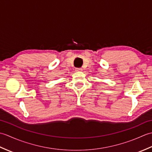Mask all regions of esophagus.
Listing matches in <instances>:
<instances>
[{"label":"esophagus","mask_w":152,"mask_h":152,"mask_svg":"<svg viewBox=\"0 0 152 152\" xmlns=\"http://www.w3.org/2000/svg\"><path fill=\"white\" fill-rule=\"evenodd\" d=\"M76 72H82V69H81V68H76Z\"/></svg>","instance_id":"esophagus-1"}]
</instances>
